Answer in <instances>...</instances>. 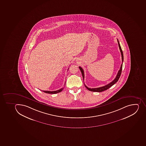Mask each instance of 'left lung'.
<instances>
[{
    "instance_id": "obj_1",
    "label": "left lung",
    "mask_w": 146,
    "mask_h": 146,
    "mask_svg": "<svg viewBox=\"0 0 146 146\" xmlns=\"http://www.w3.org/2000/svg\"><path fill=\"white\" fill-rule=\"evenodd\" d=\"M117 41H118V45H119V50H120V51H121V54L122 62V64L121 65V67H120L119 71H118V74H117L115 78L114 79V80H113V81H112L109 84L106 85L105 86L100 87V88H88V86H86L85 85V84H84V85H85V86H86V88L88 90L90 91L95 92H102L105 91V90H107V89H108V88H109L110 87H111V86L114 85L115 83H116L118 81L119 79V77H120V76H121V74L122 69V64H123L124 58H123V52H122V50L121 48V46H120V44H119V40H118V39H117ZM79 68H80V70L81 71V74H82V75L83 76V80H84V70L82 68H81V67H80V66H79Z\"/></svg>"
}]
</instances>
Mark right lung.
<instances>
[{"mask_svg": "<svg viewBox=\"0 0 146 146\" xmlns=\"http://www.w3.org/2000/svg\"><path fill=\"white\" fill-rule=\"evenodd\" d=\"M64 89V88H62L60 90H57V91H43L44 93H47V94H57V93H60V92L62 91L63 89Z\"/></svg>", "mask_w": 146, "mask_h": 146, "instance_id": "obj_1", "label": "right lung"}]
</instances>
